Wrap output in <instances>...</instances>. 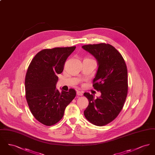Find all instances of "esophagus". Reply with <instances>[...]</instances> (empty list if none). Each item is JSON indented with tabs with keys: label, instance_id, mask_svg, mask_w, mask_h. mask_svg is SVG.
Listing matches in <instances>:
<instances>
[{
	"label": "esophagus",
	"instance_id": "1",
	"mask_svg": "<svg viewBox=\"0 0 155 155\" xmlns=\"http://www.w3.org/2000/svg\"><path fill=\"white\" fill-rule=\"evenodd\" d=\"M77 95H78V96H82L83 95V93H82V92H81V91H77Z\"/></svg>",
	"mask_w": 155,
	"mask_h": 155
}]
</instances>
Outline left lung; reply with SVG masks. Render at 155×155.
Wrapping results in <instances>:
<instances>
[{
    "instance_id": "1",
    "label": "left lung",
    "mask_w": 155,
    "mask_h": 155,
    "mask_svg": "<svg viewBox=\"0 0 155 155\" xmlns=\"http://www.w3.org/2000/svg\"><path fill=\"white\" fill-rule=\"evenodd\" d=\"M82 48L97 60L98 68L93 87L101 93V96L96 98L88 92L84 94L89 101L84 116L94 125H106L117 117L127 97L128 79L125 61L111 45H87Z\"/></svg>"
}]
</instances>
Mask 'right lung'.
Segmentation results:
<instances>
[{
  "instance_id": "1",
  "label": "right lung",
  "mask_w": 155,
  "mask_h": 155,
  "mask_svg": "<svg viewBox=\"0 0 155 155\" xmlns=\"http://www.w3.org/2000/svg\"><path fill=\"white\" fill-rule=\"evenodd\" d=\"M75 46L55 48L38 52L28 68L25 96L30 111L42 124L51 126L63 117L67 106L76 95L74 89L60 92L56 88L58 74H61L67 58Z\"/></svg>"
}]
</instances>
